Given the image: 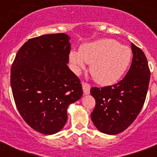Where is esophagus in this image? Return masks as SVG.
<instances>
[{
  "label": "esophagus",
  "mask_w": 157,
  "mask_h": 157,
  "mask_svg": "<svg viewBox=\"0 0 157 157\" xmlns=\"http://www.w3.org/2000/svg\"><path fill=\"white\" fill-rule=\"evenodd\" d=\"M82 88H83V91L85 94H89L90 92V86L87 83L83 82L82 83Z\"/></svg>",
  "instance_id": "1"
}]
</instances>
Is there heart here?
Segmentation results:
<instances>
[{
    "label": "heart",
    "mask_w": 157,
    "mask_h": 157,
    "mask_svg": "<svg viewBox=\"0 0 157 157\" xmlns=\"http://www.w3.org/2000/svg\"><path fill=\"white\" fill-rule=\"evenodd\" d=\"M131 50L112 39H100L85 44L80 52L71 50L69 62L72 71L80 74L90 64V74L101 86H110L121 78L131 62Z\"/></svg>",
    "instance_id": "1"
}]
</instances>
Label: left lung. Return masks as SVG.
I'll list each match as a JSON object with an SVG mask.
<instances>
[{"mask_svg":"<svg viewBox=\"0 0 157 157\" xmlns=\"http://www.w3.org/2000/svg\"><path fill=\"white\" fill-rule=\"evenodd\" d=\"M131 66L121 81L103 88L93 87L96 104L91 119L96 128L107 134H117L136 119L146 99L150 69L144 51L131 43Z\"/></svg>","mask_w":157,"mask_h":157,"instance_id":"left-lung-1","label":"left lung"}]
</instances>
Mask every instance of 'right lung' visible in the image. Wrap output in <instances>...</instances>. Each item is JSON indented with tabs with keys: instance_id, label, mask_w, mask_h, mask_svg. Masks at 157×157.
<instances>
[{
	"instance_id": "obj_1",
	"label": "right lung",
	"mask_w": 157,
	"mask_h": 157,
	"mask_svg": "<svg viewBox=\"0 0 157 157\" xmlns=\"http://www.w3.org/2000/svg\"><path fill=\"white\" fill-rule=\"evenodd\" d=\"M65 33L32 38L18 50L11 67L10 86L17 109L36 131L54 134L63 128L67 110L83 90L67 64L71 44Z\"/></svg>"
}]
</instances>
